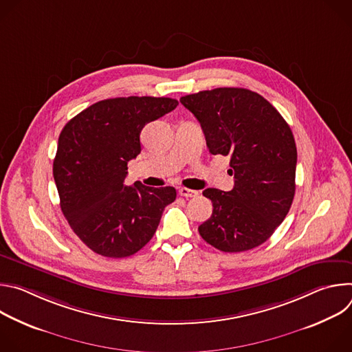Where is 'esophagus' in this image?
<instances>
[{
    "mask_svg": "<svg viewBox=\"0 0 352 352\" xmlns=\"http://www.w3.org/2000/svg\"><path fill=\"white\" fill-rule=\"evenodd\" d=\"M178 193H179L181 196H184V197H195V196H197V190L188 189V188H184V186L179 188Z\"/></svg>",
    "mask_w": 352,
    "mask_h": 352,
    "instance_id": "34e87169",
    "label": "esophagus"
}]
</instances>
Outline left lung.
<instances>
[{"mask_svg": "<svg viewBox=\"0 0 352 352\" xmlns=\"http://www.w3.org/2000/svg\"><path fill=\"white\" fill-rule=\"evenodd\" d=\"M199 121L212 155L230 157L234 188H208L213 204L199 234L223 252H243L267 241L295 195L296 146L289 125L261 94L217 87L181 97Z\"/></svg>", "mask_w": 352, "mask_h": 352, "instance_id": "1", "label": "left lung"}]
</instances>
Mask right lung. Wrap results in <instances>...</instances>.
I'll return each mask as SVG.
<instances>
[{
	"label": "right lung",
	"mask_w": 352,
	"mask_h": 352,
	"mask_svg": "<svg viewBox=\"0 0 352 352\" xmlns=\"http://www.w3.org/2000/svg\"><path fill=\"white\" fill-rule=\"evenodd\" d=\"M178 106L175 98L131 96L97 102L61 131L53 164L61 210L93 252L126 258L155 235L173 186L124 184L128 162L140 153V132Z\"/></svg>",
	"instance_id": "1"
}]
</instances>
